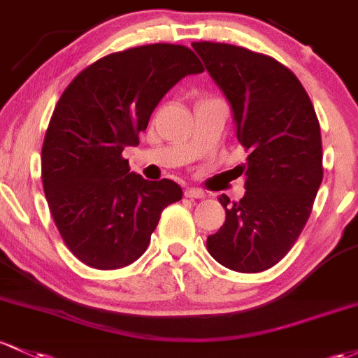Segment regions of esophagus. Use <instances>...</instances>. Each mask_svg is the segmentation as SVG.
Instances as JSON below:
<instances>
[{
  "mask_svg": "<svg viewBox=\"0 0 358 358\" xmlns=\"http://www.w3.org/2000/svg\"><path fill=\"white\" fill-rule=\"evenodd\" d=\"M185 197L188 199H203L206 197V192L200 190V188H187L185 190Z\"/></svg>",
  "mask_w": 358,
  "mask_h": 358,
  "instance_id": "1",
  "label": "esophagus"
}]
</instances>
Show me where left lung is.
<instances>
[{"label":"left lung","instance_id":"obj_1","mask_svg":"<svg viewBox=\"0 0 358 358\" xmlns=\"http://www.w3.org/2000/svg\"><path fill=\"white\" fill-rule=\"evenodd\" d=\"M233 112L238 141L250 151L245 197L221 195L226 222L207 238L215 262L241 273L278 263L304 229L323 182L321 129L296 74L245 47L192 44Z\"/></svg>","mask_w":358,"mask_h":358}]
</instances>
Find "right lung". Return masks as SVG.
Instances as JSON below:
<instances>
[{"label": "right lung", "instance_id": "obj_1", "mask_svg": "<svg viewBox=\"0 0 358 358\" xmlns=\"http://www.w3.org/2000/svg\"><path fill=\"white\" fill-rule=\"evenodd\" d=\"M188 47L151 44L98 59L59 98L42 146L50 214L78 260L98 270L131 265L148 248L161 212L182 199L171 180L131 171L125 146L139 144L161 98L202 73Z\"/></svg>", "mask_w": 358, "mask_h": 358}]
</instances>
